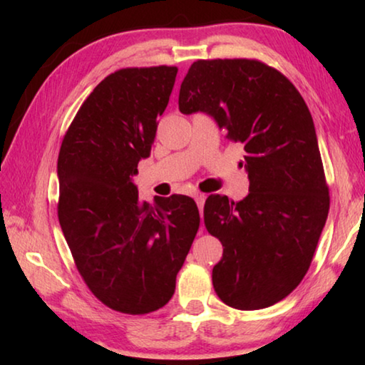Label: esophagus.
<instances>
[{
	"label": "esophagus",
	"instance_id": "esophagus-1",
	"mask_svg": "<svg viewBox=\"0 0 365 365\" xmlns=\"http://www.w3.org/2000/svg\"><path fill=\"white\" fill-rule=\"evenodd\" d=\"M195 201H196V205H197V209H200V211L202 212V207H205L206 196L202 195V193H196V195H195Z\"/></svg>",
	"mask_w": 365,
	"mask_h": 365
}]
</instances>
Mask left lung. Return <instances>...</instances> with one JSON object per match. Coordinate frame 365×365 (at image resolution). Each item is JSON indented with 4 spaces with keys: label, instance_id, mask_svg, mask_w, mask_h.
<instances>
[{
    "label": "left lung",
    "instance_id": "left-lung-1",
    "mask_svg": "<svg viewBox=\"0 0 365 365\" xmlns=\"http://www.w3.org/2000/svg\"><path fill=\"white\" fill-rule=\"evenodd\" d=\"M183 114L212 115L242 143L250 193L211 195L205 225L224 255L212 285L227 306L269 307L304 279L329 215L330 196L316 128L289 80L257 59H197L178 95Z\"/></svg>",
    "mask_w": 365,
    "mask_h": 365
}]
</instances>
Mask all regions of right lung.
Instances as JSON below:
<instances>
[{
    "mask_svg": "<svg viewBox=\"0 0 365 365\" xmlns=\"http://www.w3.org/2000/svg\"><path fill=\"white\" fill-rule=\"evenodd\" d=\"M175 66L110 73L80 106L58 158V217L78 274L103 304L143 316L165 306L200 228L190 196L141 201L132 177L150 156Z\"/></svg>",
    "mask_w": 365,
    "mask_h": 365,
    "instance_id": "1",
    "label": "right lung"
}]
</instances>
